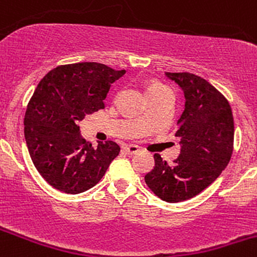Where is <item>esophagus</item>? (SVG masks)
I'll return each mask as SVG.
<instances>
[{
  "instance_id": "obj_1",
  "label": "esophagus",
  "mask_w": 257,
  "mask_h": 257,
  "mask_svg": "<svg viewBox=\"0 0 257 257\" xmlns=\"http://www.w3.org/2000/svg\"><path fill=\"white\" fill-rule=\"evenodd\" d=\"M123 151L125 152L126 154H136V153H138L139 152V147L138 146H133V144H129V146H125L123 148Z\"/></svg>"
}]
</instances>
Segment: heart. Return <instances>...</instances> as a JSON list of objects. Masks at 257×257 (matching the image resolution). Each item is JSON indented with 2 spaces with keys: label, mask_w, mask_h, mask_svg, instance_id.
I'll return each mask as SVG.
<instances>
[{
  "label": "heart",
  "mask_w": 257,
  "mask_h": 257,
  "mask_svg": "<svg viewBox=\"0 0 257 257\" xmlns=\"http://www.w3.org/2000/svg\"><path fill=\"white\" fill-rule=\"evenodd\" d=\"M166 91H169V89L159 83H152L147 86V95H148V98L149 96L159 95V94H163Z\"/></svg>",
  "instance_id": "1"
}]
</instances>
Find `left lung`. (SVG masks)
<instances>
[{"instance_id":"8db88e82","label":"left lung","mask_w":257,"mask_h":257,"mask_svg":"<svg viewBox=\"0 0 257 257\" xmlns=\"http://www.w3.org/2000/svg\"><path fill=\"white\" fill-rule=\"evenodd\" d=\"M184 94L177 121L181 153L173 164L154 154V168L144 179L166 202L189 200L207 188L227 167L233 151V116L225 96L208 81L189 73H166Z\"/></svg>"}]
</instances>
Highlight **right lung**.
Masks as SVG:
<instances>
[{"label":"right lung","mask_w":257,"mask_h":257,"mask_svg":"<svg viewBox=\"0 0 257 257\" xmlns=\"http://www.w3.org/2000/svg\"><path fill=\"white\" fill-rule=\"evenodd\" d=\"M125 74L98 62L59 66L37 85L25 114V139L45 181L70 195L95 186L120 152L113 141L94 148L79 121L104 108L110 85Z\"/></svg>","instance_id":"1"}]
</instances>
